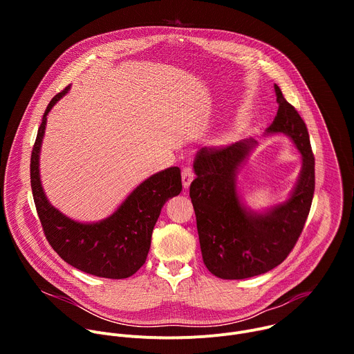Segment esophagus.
Instances as JSON below:
<instances>
[{
  "mask_svg": "<svg viewBox=\"0 0 354 354\" xmlns=\"http://www.w3.org/2000/svg\"><path fill=\"white\" fill-rule=\"evenodd\" d=\"M194 179V172L192 169V167H185L182 171V183L185 189H189L192 180Z\"/></svg>",
  "mask_w": 354,
  "mask_h": 354,
  "instance_id": "1",
  "label": "esophagus"
}]
</instances>
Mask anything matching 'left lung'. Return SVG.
Instances as JSON below:
<instances>
[{
	"mask_svg": "<svg viewBox=\"0 0 354 354\" xmlns=\"http://www.w3.org/2000/svg\"><path fill=\"white\" fill-rule=\"evenodd\" d=\"M274 89L279 109L265 134L290 137L302 161L297 183L284 201L262 212L242 201L236 176L258 145L252 137L223 148H200L193 161L196 179L189 194L201 255L209 272L220 279H248L279 266L294 248L311 209L315 160L308 130L280 88L274 85Z\"/></svg>",
	"mask_w": 354,
	"mask_h": 354,
	"instance_id": "8db88e82",
	"label": "left lung"
}]
</instances>
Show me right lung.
<instances>
[{"mask_svg":"<svg viewBox=\"0 0 354 354\" xmlns=\"http://www.w3.org/2000/svg\"><path fill=\"white\" fill-rule=\"evenodd\" d=\"M70 86L57 93L43 115L30 158V186L44 235L59 257L75 269L105 279L133 276L145 262L161 209L182 190L180 169L171 167L142 180L106 218L75 221L50 203L40 180V149L47 115Z\"/></svg>","mask_w":354,"mask_h":354,"instance_id":"right-lung-1","label":"right lung"}]
</instances>
